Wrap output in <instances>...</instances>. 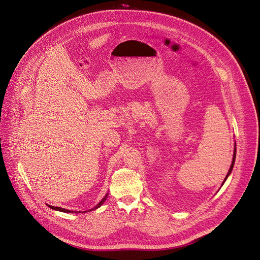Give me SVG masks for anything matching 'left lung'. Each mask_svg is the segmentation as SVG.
Returning <instances> with one entry per match:
<instances>
[{
  "instance_id": "obj_1",
  "label": "left lung",
  "mask_w": 260,
  "mask_h": 260,
  "mask_svg": "<svg viewBox=\"0 0 260 260\" xmlns=\"http://www.w3.org/2000/svg\"><path fill=\"white\" fill-rule=\"evenodd\" d=\"M235 155H236V146H235V148H234V153H233V159H232V164H231L230 170H229V172H228V174H227V176H226V178H225V180H224V182L226 181V179L228 178V176L230 175V173H231V171H232V169H233V166H234V161H235ZM224 182H223V184H224Z\"/></svg>"
}]
</instances>
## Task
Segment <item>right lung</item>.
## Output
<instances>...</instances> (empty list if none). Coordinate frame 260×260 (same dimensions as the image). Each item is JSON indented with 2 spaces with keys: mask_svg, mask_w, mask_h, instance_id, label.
<instances>
[{
  "mask_svg": "<svg viewBox=\"0 0 260 260\" xmlns=\"http://www.w3.org/2000/svg\"><path fill=\"white\" fill-rule=\"evenodd\" d=\"M106 198H107V194L102 199V201L100 202L96 206H94L92 209H89L88 211H91V210H93V209H96V208H99L100 206H101L103 203H104V201L106 200ZM49 207L50 208H52V209H55V210H58V211H62V212H68V213H71V212H76V213H78V212H80V211H71V210H68V209H64V208H61V207H54V206H51V205H49Z\"/></svg>",
  "mask_w": 260,
  "mask_h": 260,
  "instance_id": "right-lung-1",
  "label": "right lung"
}]
</instances>
